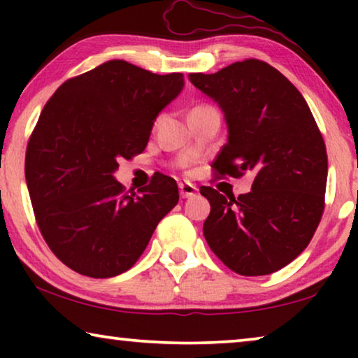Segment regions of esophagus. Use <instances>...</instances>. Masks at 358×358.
I'll return each mask as SVG.
<instances>
[{"instance_id": "1", "label": "esophagus", "mask_w": 358, "mask_h": 358, "mask_svg": "<svg viewBox=\"0 0 358 358\" xmlns=\"http://www.w3.org/2000/svg\"><path fill=\"white\" fill-rule=\"evenodd\" d=\"M179 192H180V197H182V199H189V197H194V195L197 194V187H195V185L190 184V182H180L179 184Z\"/></svg>"}]
</instances>
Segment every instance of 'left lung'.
<instances>
[{
  "mask_svg": "<svg viewBox=\"0 0 358 358\" xmlns=\"http://www.w3.org/2000/svg\"><path fill=\"white\" fill-rule=\"evenodd\" d=\"M189 81L217 102L228 140L212 168L254 174L248 194L200 187L210 202L203 236L224 266L241 275L280 271L310 244L324 210L327 155L301 92L266 62H236Z\"/></svg>",
  "mask_w": 358,
  "mask_h": 358,
  "instance_id": "1",
  "label": "left lung"
}]
</instances>
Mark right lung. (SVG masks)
<instances>
[{
    "mask_svg": "<svg viewBox=\"0 0 358 358\" xmlns=\"http://www.w3.org/2000/svg\"><path fill=\"white\" fill-rule=\"evenodd\" d=\"M182 90V73L109 60L63 83L43 107L26 182L43 239L75 272L109 278L129 271L179 202L173 178L159 174L129 195L114 174L120 158L146 148L156 117Z\"/></svg>",
    "mask_w": 358,
    "mask_h": 358,
    "instance_id": "obj_1",
    "label": "right lung"
}]
</instances>
